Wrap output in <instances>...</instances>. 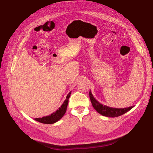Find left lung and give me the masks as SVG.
<instances>
[{"label": "left lung", "mask_w": 153, "mask_h": 153, "mask_svg": "<svg viewBox=\"0 0 153 153\" xmlns=\"http://www.w3.org/2000/svg\"><path fill=\"white\" fill-rule=\"evenodd\" d=\"M89 97L91 101L92 105L93 108H95L98 113L101 114L104 116L106 117H112V118H114V117H118L119 116H121L123 114L128 112L132 108H134V106H131L130 107H128V108H112V107H110L106 105H103L102 104L100 103L99 101L95 99L93 97L91 91H89Z\"/></svg>", "instance_id": "obj_1"}]
</instances>
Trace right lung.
Listing matches in <instances>:
<instances>
[{
  "label": "right lung",
  "mask_w": 153,
  "mask_h": 153,
  "mask_svg": "<svg viewBox=\"0 0 153 153\" xmlns=\"http://www.w3.org/2000/svg\"><path fill=\"white\" fill-rule=\"evenodd\" d=\"M71 91H70L69 93L66 96V99L64 100L62 105H61L59 108H58L56 111L52 113L51 115H48L47 116L42 117V118H35L34 120H36V121L45 123V124H52V123H54L58 120H60L62 118L64 114L66 112L68 104V100H69V98L70 97Z\"/></svg>",
  "instance_id": "add662e5"
}]
</instances>
